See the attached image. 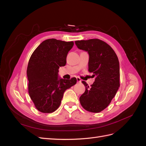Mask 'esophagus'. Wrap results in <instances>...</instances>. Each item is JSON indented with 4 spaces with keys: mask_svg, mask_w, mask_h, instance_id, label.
<instances>
[{
    "mask_svg": "<svg viewBox=\"0 0 146 146\" xmlns=\"http://www.w3.org/2000/svg\"><path fill=\"white\" fill-rule=\"evenodd\" d=\"M76 80H77V81L78 83H81V79L80 78H76Z\"/></svg>",
    "mask_w": 146,
    "mask_h": 146,
    "instance_id": "34e87169",
    "label": "esophagus"
}]
</instances>
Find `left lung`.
Instances as JSON below:
<instances>
[{
    "label": "left lung",
    "mask_w": 146,
    "mask_h": 146,
    "mask_svg": "<svg viewBox=\"0 0 146 146\" xmlns=\"http://www.w3.org/2000/svg\"><path fill=\"white\" fill-rule=\"evenodd\" d=\"M75 44L88 53V71L96 76L90 87L82 81L86 90L80 98V103L86 111L100 113L110 104L119 89V60L113 48L101 40H78Z\"/></svg>",
    "instance_id": "obj_1"
}]
</instances>
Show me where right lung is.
<instances>
[{"instance_id": "right-lung-1", "label": "right lung", "mask_w": 146, "mask_h": 146, "mask_svg": "<svg viewBox=\"0 0 146 146\" xmlns=\"http://www.w3.org/2000/svg\"><path fill=\"white\" fill-rule=\"evenodd\" d=\"M73 42L51 38L43 41L29 60L27 74L29 93L35 108L44 113L56 111L65 91L76 83V78H59L58 69L66 63V56Z\"/></svg>"}]
</instances>
